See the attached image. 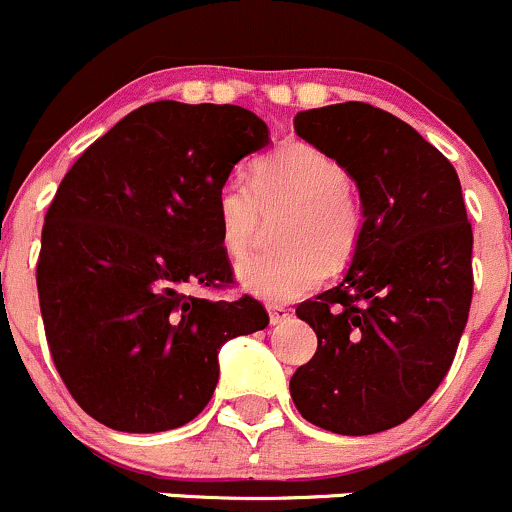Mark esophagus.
<instances>
[{"mask_svg":"<svg viewBox=\"0 0 512 512\" xmlns=\"http://www.w3.org/2000/svg\"><path fill=\"white\" fill-rule=\"evenodd\" d=\"M270 324L272 326H279V324H284V321L289 319V309H284V306H270Z\"/></svg>","mask_w":512,"mask_h":512,"instance_id":"34e87169","label":"esophagus"}]
</instances>
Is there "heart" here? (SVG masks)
I'll use <instances>...</instances> for the list:
<instances>
[{
	"mask_svg": "<svg viewBox=\"0 0 512 512\" xmlns=\"http://www.w3.org/2000/svg\"><path fill=\"white\" fill-rule=\"evenodd\" d=\"M346 166L314 144L294 142L255 166L252 184L230 176L215 193L220 245L230 257L250 252L265 215L287 211L279 223V252H262L238 267L242 289L270 304L314 292L328 267L348 265L360 245L363 213Z\"/></svg>",
	"mask_w": 512,
	"mask_h": 512,
	"instance_id": "obj_1",
	"label": "heart"
}]
</instances>
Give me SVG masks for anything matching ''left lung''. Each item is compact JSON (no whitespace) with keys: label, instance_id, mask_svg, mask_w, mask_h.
Returning <instances> with one entry per match:
<instances>
[{"label":"left lung","instance_id":"1","mask_svg":"<svg viewBox=\"0 0 512 512\" xmlns=\"http://www.w3.org/2000/svg\"><path fill=\"white\" fill-rule=\"evenodd\" d=\"M294 132L346 166L363 233L343 282L297 306L319 348L289 392L316 427L385 432L434 395L469 321L473 233L459 176L417 129L368 102L299 112Z\"/></svg>","mask_w":512,"mask_h":512}]
</instances>
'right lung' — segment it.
Segmentation results:
<instances>
[{
    "instance_id": "1",
    "label": "right lung",
    "mask_w": 512,
    "mask_h": 512,
    "mask_svg": "<svg viewBox=\"0 0 512 512\" xmlns=\"http://www.w3.org/2000/svg\"><path fill=\"white\" fill-rule=\"evenodd\" d=\"M270 129L238 105L159 100L90 144L48 206L36 267L43 328L73 400L117 432L191 422L218 385L225 341L265 306L198 299L233 282L215 193Z\"/></svg>"
}]
</instances>
